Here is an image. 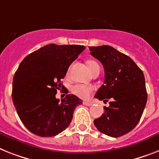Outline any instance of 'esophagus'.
<instances>
[{
  "label": "esophagus",
  "mask_w": 159,
  "mask_h": 159,
  "mask_svg": "<svg viewBox=\"0 0 159 159\" xmlns=\"http://www.w3.org/2000/svg\"><path fill=\"white\" fill-rule=\"evenodd\" d=\"M83 104L86 105V106H91L92 102H83Z\"/></svg>",
  "instance_id": "34e87169"
}]
</instances>
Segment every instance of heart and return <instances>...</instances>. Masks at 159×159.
Masks as SVG:
<instances>
[{
	"label": "heart",
	"mask_w": 159,
	"mask_h": 159,
	"mask_svg": "<svg viewBox=\"0 0 159 159\" xmlns=\"http://www.w3.org/2000/svg\"><path fill=\"white\" fill-rule=\"evenodd\" d=\"M86 65H87L88 69L91 73L97 69H99L98 64L96 61H92V60H89V61H86ZM93 90H94L93 86H85V85H81V84L76 85L72 88V92L73 94L78 96L79 98H83V99H86V98H89Z\"/></svg>",
	"instance_id": "1"
}]
</instances>
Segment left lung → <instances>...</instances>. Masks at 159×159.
I'll return each mask as SVG.
<instances>
[{"label":"left lung","instance_id":"obj_1","mask_svg":"<svg viewBox=\"0 0 159 159\" xmlns=\"http://www.w3.org/2000/svg\"><path fill=\"white\" fill-rule=\"evenodd\" d=\"M90 54L102 64L104 83L94 98L109 102L104 113L94 120L98 131L119 137L133 130L147 102L143 72L129 57L111 46L89 47Z\"/></svg>","mask_w":159,"mask_h":159}]
</instances>
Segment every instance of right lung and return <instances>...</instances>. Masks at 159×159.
Masks as SVG:
<instances>
[{
	"label": "right lung",
	"instance_id": "obj_1",
	"mask_svg": "<svg viewBox=\"0 0 159 159\" xmlns=\"http://www.w3.org/2000/svg\"><path fill=\"white\" fill-rule=\"evenodd\" d=\"M86 48L81 45L50 43L24 58L13 79L12 98L25 127L39 137H53L71 123L73 111L82 101L67 94L56 98L65 86L63 79L69 65Z\"/></svg>",
	"mask_w": 159,
	"mask_h": 159
}]
</instances>
